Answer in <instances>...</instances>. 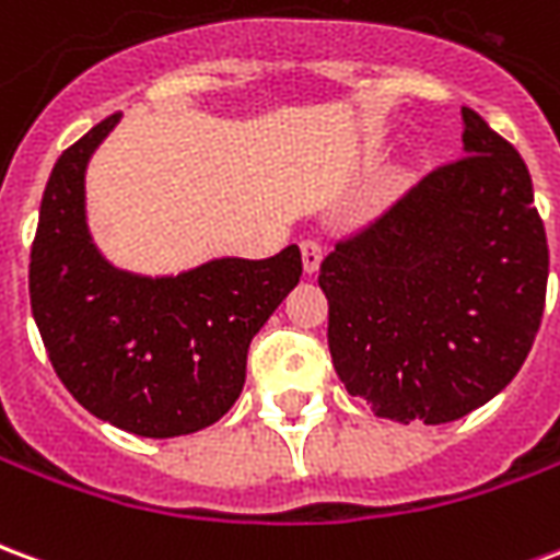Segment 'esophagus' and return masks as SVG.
<instances>
[{
	"instance_id": "esophagus-1",
	"label": "esophagus",
	"mask_w": 560,
	"mask_h": 560,
	"mask_svg": "<svg viewBox=\"0 0 560 560\" xmlns=\"http://www.w3.org/2000/svg\"><path fill=\"white\" fill-rule=\"evenodd\" d=\"M300 248H303L305 272L312 276V272H317V267H320V257H324V243H320V240H303V243H300Z\"/></svg>"
}]
</instances>
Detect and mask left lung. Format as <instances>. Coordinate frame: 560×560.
I'll use <instances>...</instances> for the list:
<instances>
[{
	"label": "left lung",
	"instance_id": "obj_1",
	"mask_svg": "<svg viewBox=\"0 0 560 560\" xmlns=\"http://www.w3.org/2000/svg\"><path fill=\"white\" fill-rule=\"evenodd\" d=\"M465 155L324 257L329 357L377 417H465L516 377L540 329L549 245L516 149L462 107Z\"/></svg>",
	"mask_w": 560,
	"mask_h": 560
}]
</instances>
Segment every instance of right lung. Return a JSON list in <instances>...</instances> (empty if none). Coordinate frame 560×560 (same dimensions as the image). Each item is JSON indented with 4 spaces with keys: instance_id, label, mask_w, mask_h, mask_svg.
Masks as SVG:
<instances>
[{
    "instance_id": "add662e5",
    "label": "right lung",
    "mask_w": 560,
    "mask_h": 560,
    "mask_svg": "<svg viewBox=\"0 0 560 560\" xmlns=\"http://www.w3.org/2000/svg\"><path fill=\"white\" fill-rule=\"evenodd\" d=\"M119 116L59 155L30 257L32 315L56 375L98 420L140 438L207 429L240 399L248 345L303 276L296 245L171 279L110 267L83 212L86 161Z\"/></svg>"
}]
</instances>
